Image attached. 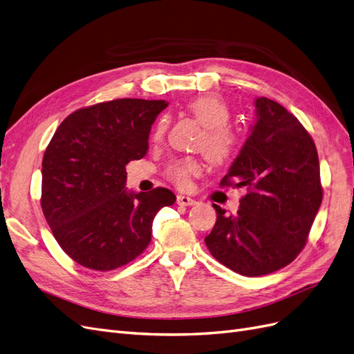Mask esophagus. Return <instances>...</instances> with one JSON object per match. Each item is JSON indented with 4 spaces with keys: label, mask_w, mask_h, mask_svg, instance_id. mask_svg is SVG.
Masks as SVG:
<instances>
[{
    "label": "esophagus",
    "mask_w": 354,
    "mask_h": 354,
    "mask_svg": "<svg viewBox=\"0 0 354 354\" xmlns=\"http://www.w3.org/2000/svg\"><path fill=\"white\" fill-rule=\"evenodd\" d=\"M177 203L180 207H190V205H195L196 201L189 198V196H185V195H178L177 196Z\"/></svg>",
    "instance_id": "34e87169"
}]
</instances>
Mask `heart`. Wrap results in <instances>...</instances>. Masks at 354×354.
Returning a JSON list of instances; mask_svg holds the SVG:
<instances>
[{
	"mask_svg": "<svg viewBox=\"0 0 354 354\" xmlns=\"http://www.w3.org/2000/svg\"><path fill=\"white\" fill-rule=\"evenodd\" d=\"M187 109L203 127L198 147L202 149L209 162L217 165L227 162L238 149V136L229 127L230 109L226 102L218 95L208 93L189 102ZM167 127L168 122L165 118H159L152 133L155 143L162 140ZM201 169L202 167L196 158L186 156L169 162L165 168V177L177 187H186L189 180L198 176Z\"/></svg>",
	"mask_w": 354,
	"mask_h": 354,
	"instance_id": "b5f03b06",
	"label": "heart"
}]
</instances>
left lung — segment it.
<instances>
[{
	"label": "left lung",
	"instance_id": "obj_1",
	"mask_svg": "<svg viewBox=\"0 0 354 354\" xmlns=\"http://www.w3.org/2000/svg\"><path fill=\"white\" fill-rule=\"evenodd\" d=\"M255 122L221 187H246L236 216L216 203L205 243L211 255L243 276L282 269L301 252L324 190L312 136L283 106L255 100Z\"/></svg>",
	"mask_w": 354,
	"mask_h": 354
}]
</instances>
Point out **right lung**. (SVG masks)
Wrapping results in <instances>:
<instances>
[{"mask_svg":"<svg viewBox=\"0 0 354 354\" xmlns=\"http://www.w3.org/2000/svg\"><path fill=\"white\" fill-rule=\"evenodd\" d=\"M165 100L116 99L65 118L42 158L41 208L60 248L87 269L109 272L140 255L169 189L131 194L125 165L142 159Z\"/></svg>","mask_w":354,"mask_h":354,"instance_id":"1","label":"right lung"}]
</instances>
